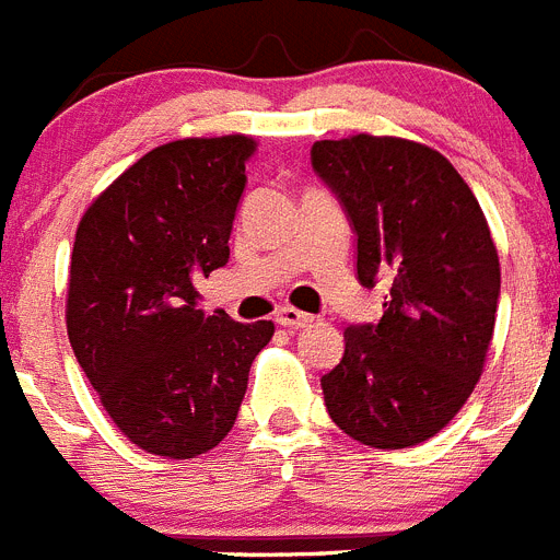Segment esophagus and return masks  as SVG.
Segmentation results:
<instances>
[{
	"label": "esophagus",
	"instance_id": "obj_1",
	"mask_svg": "<svg viewBox=\"0 0 560 560\" xmlns=\"http://www.w3.org/2000/svg\"><path fill=\"white\" fill-rule=\"evenodd\" d=\"M276 324H281V327H310V324H313V315H307V313H301V310H295V307H279L276 310Z\"/></svg>",
	"mask_w": 560,
	"mask_h": 560
}]
</instances>
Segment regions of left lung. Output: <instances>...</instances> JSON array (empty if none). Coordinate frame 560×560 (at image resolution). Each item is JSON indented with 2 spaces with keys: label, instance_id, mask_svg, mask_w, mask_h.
I'll use <instances>...</instances> for the list:
<instances>
[{
  "label": "left lung",
  "instance_id": "8db88e82",
  "mask_svg": "<svg viewBox=\"0 0 560 560\" xmlns=\"http://www.w3.org/2000/svg\"><path fill=\"white\" fill-rule=\"evenodd\" d=\"M310 160L354 231L358 281L388 287L381 320L343 332L324 402L352 440L411 448L482 374L502 287L488 220L454 165L415 140H318Z\"/></svg>",
  "mask_w": 560,
  "mask_h": 560
}]
</instances>
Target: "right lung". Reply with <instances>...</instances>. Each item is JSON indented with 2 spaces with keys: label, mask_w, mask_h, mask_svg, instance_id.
Returning a JSON list of instances; mask_svg holds the SVG:
<instances>
[{
  "label": "right lung",
  "mask_w": 560,
  "mask_h": 560,
  "mask_svg": "<svg viewBox=\"0 0 560 560\" xmlns=\"http://www.w3.org/2000/svg\"><path fill=\"white\" fill-rule=\"evenodd\" d=\"M245 135L152 149L90 206L75 231L67 295L72 352L106 415L138 448L191 459L240 415L270 320L199 310L197 281L231 259L245 191Z\"/></svg>",
  "instance_id": "1"
}]
</instances>
